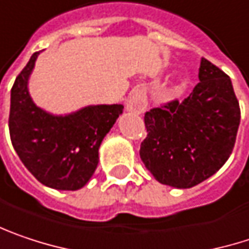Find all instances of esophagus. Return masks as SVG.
<instances>
[{"label": "esophagus", "mask_w": 249, "mask_h": 249, "mask_svg": "<svg viewBox=\"0 0 249 249\" xmlns=\"http://www.w3.org/2000/svg\"><path fill=\"white\" fill-rule=\"evenodd\" d=\"M126 111L128 112H132V114H144L145 109H147V97L145 94L141 91V89H135L126 100Z\"/></svg>", "instance_id": "esophagus-1"}]
</instances>
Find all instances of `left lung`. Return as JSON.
I'll list each match as a JSON object with an SVG mask.
<instances>
[{
  "label": "left lung",
  "instance_id": "obj_1",
  "mask_svg": "<svg viewBox=\"0 0 249 249\" xmlns=\"http://www.w3.org/2000/svg\"><path fill=\"white\" fill-rule=\"evenodd\" d=\"M199 82L188 98L145 114L140 157L154 178L174 188L205 181L230 158L241 111L230 77L201 58Z\"/></svg>",
  "mask_w": 249,
  "mask_h": 249
}]
</instances>
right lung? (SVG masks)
<instances>
[{"instance_id": "add662e5", "label": "right lung", "mask_w": 249, "mask_h": 249, "mask_svg": "<svg viewBox=\"0 0 249 249\" xmlns=\"http://www.w3.org/2000/svg\"><path fill=\"white\" fill-rule=\"evenodd\" d=\"M38 55L33 54L12 85V147L41 184L59 191H77L97 170L102 140L123 114L124 105H87L64 115L42 109L28 89Z\"/></svg>"}]
</instances>
